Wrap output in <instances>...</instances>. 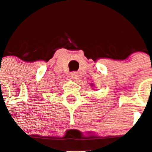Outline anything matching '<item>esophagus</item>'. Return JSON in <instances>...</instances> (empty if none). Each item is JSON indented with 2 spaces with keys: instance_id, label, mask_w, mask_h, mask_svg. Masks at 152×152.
<instances>
[{
  "instance_id": "obj_1",
  "label": "esophagus",
  "mask_w": 152,
  "mask_h": 152,
  "mask_svg": "<svg viewBox=\"0 0 152 152\" xmlns=\"http://www.w3.org/2000/svg\"><path fill=\"white\" fill-rule=\"evenodd\" d=\"M79 75L77 72H72L71 73V78L73 79V80H76V79H78Z\"/></svg>"
}]
</instances>
